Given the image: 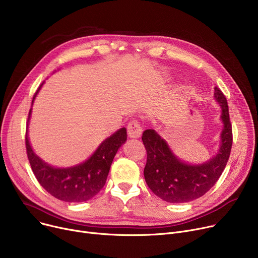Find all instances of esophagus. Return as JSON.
Listing matches in <instances>:
<instances>
[{
  "label": "esophagus",
  "instance_id": "esophagus-1",
  "mask_svg": "<svg viewBox=\"0 0 258 258\" xmlns=\"http://www.w3.org/2000/svg\"><path fill=\"white\" fill-rule=\"evenodd\" d=\"M142 126L140 122L136 119H133L128 122L127 124V134L131 138H138L142 134Z\"/></svg>",
  "mask_w": 258,
  "mask_h": 258
}]
</instances>
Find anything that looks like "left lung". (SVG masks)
<instances>
[{
  "label": "left lung",
  "mask_w": 258,
  "mask_h": 258,
  "mask_svg": "<svg viewBox=\"0 0 258 258\" xmlns=\"http://www.w3.org/2000/svg\"><path fill=\"white\" fill-rule=\"evenodd\" d=\"M214 97L222 107L224 130L219 154L201 165H189L177 159L167 143L154 130L143 132L142 141L147 158L144 178L147 186L160 199L169 203H185L204 196L218 182L231 153L233 142L228 102L220 88Z\"/></svg>",
  "instance_id": "obj_1"
}]
</instances>
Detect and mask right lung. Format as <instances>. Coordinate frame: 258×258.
Segmentation results:
<instances>
[{"instance_id": "1", "label": "right lung", "mask_w": 258, "mask_h": 258, "mask_svg": "<svg viewBox=\"0 0 258 258\" xmlns=\"http://www.w3.org/2000/svg\"><path fill=\"white\" fill-rule=\"evenodd\" d=\"M39 88L36 90L33 99ZM30 114L31 110L27 124ZM125 140L126 130L122 127L105 139L85 163L69 168H54L33 153L27 133L25 137L27 157L38 183L54 198L71 203L88 201L101 190L118 148Z\"/></svg>"}]
</instances>
